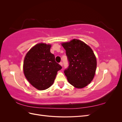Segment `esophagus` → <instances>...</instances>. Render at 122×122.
<instances>
[{"instance_id": "1", "label": "esophagus", "mask_w": 122, "mask_h": 122, "mask_svg": "<svg viewBox=\"0 0 122 122\" xmlns=\"http://www.w3.org/2000/svg\"><path fill=\"white\" fill-rule=\"evenodd\" d=\"M60 65H61V66H62V65H63V64H62V62H60Z\"/></svg>"}]
</instances>
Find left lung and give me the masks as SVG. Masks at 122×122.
I'll return each mask as SVG.
<instances>
[{
  "instance_id": "1",
  "label": "left lung",
  "mask_w": 122,
  "mask_h": 122,
  "mask_svg": "<svg viewBox=\"0 0 122 122\" xmlns=\"http://www.w3.org/2000/svg\"><path fill=\"white\" fill-rule=\"evenodd\" d=\"M69 62L64 73L68 82L75 87L81 88L90 83L96 70V58L93 51L81 41L73 39L62 43Z\"/></svg>"
}]
</instances>
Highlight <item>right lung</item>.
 <instances>
[{
  "instance_id": "right-lung-1",
  "label": "right lung",
  "mask_w": 122,
  "mask_h": 122,
  "mask_svg": "<svg viewBox=\"0 0 122 122\" xmlns=\"http://www.w3.org/2000/svg\"><path fill=\"white\" fill-rule=\"evenodd\" d=\"M50 45L39 43L26 54L23 71L26 78L33 86L44 90L52 86L57 72L61 66L55 61L50 52Z\"/></svg>"
}]
</instances>
